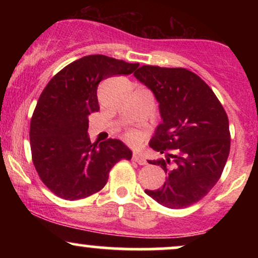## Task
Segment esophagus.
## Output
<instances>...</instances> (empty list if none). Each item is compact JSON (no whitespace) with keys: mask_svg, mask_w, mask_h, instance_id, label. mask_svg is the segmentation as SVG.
<instances>
[{"mask_svg":"<svg viewBox=\"0 0 258 258\" xmlns=\"http://www.w3.org/2000/svg\"><path fill=\"white\" fill-rule=\"evenodd\" d=\"M132 160L139 165H147V160L144 159V156L141 153H133Z\"/></svg>","mask_w":258,"mask_h":258,"instance_id":"esophagus-1","label":"esophagus"}]
</instances>
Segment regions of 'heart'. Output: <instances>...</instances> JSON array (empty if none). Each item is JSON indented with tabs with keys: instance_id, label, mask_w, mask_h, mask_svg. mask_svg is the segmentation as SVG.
<instances>
[{
	"instance_id": "b5f03b06",
	"label": "heart",
	"mask_w": 258,
	"mask_h": 258,
	"mask_svg": "<svg viewBox=\"0 0 258 258\" xmlns=\"http://www.w3.org/2000/svg\"><path fill=\"white\" fill-rule=\"evenodd\" d=\"M141 138L142 135L137 131H130L127 133V139H128L130 142H132V143H137V142L141 141Z\"/></svg>"
}]
</instances>
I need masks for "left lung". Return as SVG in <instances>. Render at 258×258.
I'll list each match as a JSON object with an SVG mask.
<instances>
[{
  "label": "left lung",
  "mask_w": 258,
  "mask_h": 258,
  "mask_svg": "<svg viewBox=\"0 0 258 258\" xmlns=\"http://www.w3.org/2000/svg\"><path fill=\"white\" fill-rule=\"evenodd\" d=\"M133 75L159 102L162 121L149 146L166 153V159L149 161L165 171L166 182L146 194L168 209L193 205L214 188L226 166L230 149L226 110L209 85L184 68L143 65Z\"/></svg>",
  "instance_id": "8db88e82"
}]
</instances>
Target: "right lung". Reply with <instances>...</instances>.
<instances>
[{"label": "right lung", "mask_w": 258, "mask_h": 258, "mask_svg": "<svg viewBox=\"0 0 258 258\" xmlns=\"http://www.w3.org/2000/svg\"><path fill=\"white\" fill-rule=\"evenodd\" d=\"M138 63L103 54L86 55L51 79L37 100L30 122L32 162L44 185L65 200H79L106 184L111 167L131 160L119 139L91 143L88 115L99 110L97 88L102 80L130 75Z\"/></svg>", "instance_id": "right-lung-1"}]
</instances>
